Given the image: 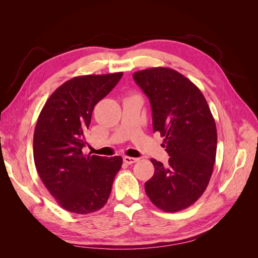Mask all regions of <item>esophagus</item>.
Instances as JSON below:
<instances>
[{
    "label": "esophagus",
    "instance_id": "34e87169",
    "mask_svg": "<svg viewBox=\"0 0 258 258\" xmlns=\"http://www.w3.org/2000/svg\"><path fill=\"white\" fill-rule=\"evenodd\" d=\"M139 159L135 158V157H129V156H124L123 157V162L124 163H128V165H131V163H135L137 162Z\"/></svg>",
    "mask_w": 258,
    "mask_h": 258
}]
</instances>
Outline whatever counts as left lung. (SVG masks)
Returning <instances> with one entry per match:
<instances>
[{
	"instance_id": "left-lung-1",
	"label": "left lung",
	"mask_w": 258,
	"mask_h": 258,
	"mask_svg": "<svg viewBox=\"0 0 258 258\" xmlns=\"http://www.w3.org/2000/svg\"><path fill=\"white\" fill-rule=\"evenodd\" d=\"M134 80L150 99L153 130L165 138L168 165L151 159L155 173L145 183L153 204L165 212L190 207L205 192L216 156V126L196 85L169 68L138 71Z\"/></svg>"
}]
</instances>
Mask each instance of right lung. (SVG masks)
Returning a JSON list of instances; mask_svg holds the SVG:
<instances>
[{
    "label": "right lung",
    "mask_w": 258,
    "mask_h": 258,
    "mask_svg": "<svg viewBox=\"0 0 258 258\" xmlns=\"http://www.w3.org/2000/svg\"><path fill=\"white\" fill-rule=\"evenodd\" d=\"M122 72L84 75L62 84L46 101L33 137L34 162L42 182L70 212L103 208L122 158L84 155L93 107L115 87Z\"/></svg>",
    "instance_id": "add662e5"
}]
</instances>
